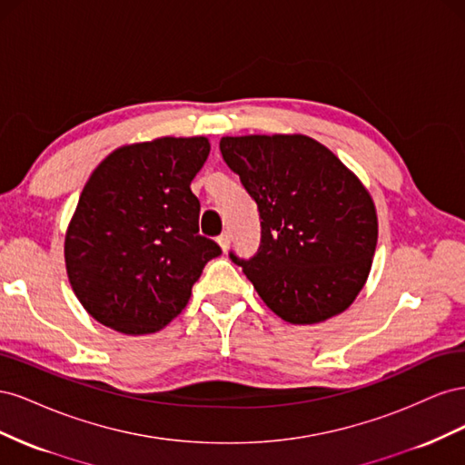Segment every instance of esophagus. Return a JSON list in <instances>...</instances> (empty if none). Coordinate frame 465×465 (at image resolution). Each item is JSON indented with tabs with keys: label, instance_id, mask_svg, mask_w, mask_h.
<instances>
[{
	"label": "esophagus",
	"instance_id": "obj_1",
	"mask_svg": "<svg viewBox=\"0 0 465 465\" xmlns=\"http://www.w3.org/2000/svg\"><path fill=\"white\" fill-rule=\"evenodd\" d=\"M217 242H219V246L223 248V252H227L229 246H231V234H229V232L219 234V236H217Z\"/></svg>",
	"mask_w": 465,
	"mask_h": 465
}]
</instances>
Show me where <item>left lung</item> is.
Listing matches in <instances>:
<instances>
[{
	"label": "left lung",
	"instance_id": "obj_1",
	"mask_svg": "<svg viewBox=\"0 0 465 465\" xmlns=\"http://www.w3.org/2000/svg\"><path fill=\"white\" fill-rule=\"evenodd\" d=\"M262 219L252 258H229L272 311L291 323L343 312L369 277L378 241L374 203L359 178L306 135L223 137Z\"/></svg>",
	"mask_w": 465,
	"mask_h": 465
}]
</instances>
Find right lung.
<instances>
[{
    "label": "right lung",
    "mask_w": 465,
    "mask_h": 465,
    "mask_svg": "<svg viewBox=\"0 0 465 465\" xmlns=\"http://www.w3.org/2000/svg\"><path fill=\"white\" fill-rule=\"evenodd\" d=\"M205 137H161L120 147L94 168L65 234L69 283L104 326L142 335L164 328L190 301L215 241L200 234L190 190Z\"/></svg>",
    "instance_id": "obj_1"
}]
</instances>
